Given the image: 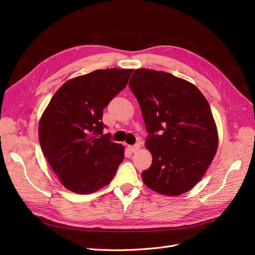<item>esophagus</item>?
Wrapping results in <instances>:
<instances>
[{
    "mask_svg": "<svg viewBox=\"0 0 255 255\" xmlns=\"http://www.w3.org/2000/svg\"><path fill=\"white\" fill-rule=\"evenodd\" d=\"M128 150H129L130 152H136L138 149L140 148V144H139V143H135V144H133V145H128Z\"/></svg>",
    "mask_w": 255,
    "mask_h": 255,
    "instance_id": "1",
    "label": "esophagus"
}]
</instances>
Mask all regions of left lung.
Listing matches in <instances>:
<instances>
[{"label": "left lung", "mask_w": 255, "mask_h": 255, "mask_svg": "<svg viewBox=\"0 0 255 255\" xmlns=\"http://www.w3.org/2000/svg\"><path fill=\"white\" fill-rule=\"evenodd\" d=\"M129 89L140 105L153 156L143 183L179 196L201 180L215 156L218 135L210 104L195 85L164 71L137 69Z\"/></svg>", "instance_id": "left-lung-1"}]
</instances>
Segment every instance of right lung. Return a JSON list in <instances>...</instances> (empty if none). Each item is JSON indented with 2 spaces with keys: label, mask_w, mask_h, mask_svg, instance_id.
I'll return each instance as SVG.
<instances>
[{
  "label": "right lung",
  "mask_w": 255,
  "mask_h": 255,
  "mask_svg": "<svg viewBox=\"0 0 255 255\" xmlns=\"http://www.w3.org/2000/svg\"><path fill=\"white\" fill-rule=\"evenodd\" d=\"M132 69L96 70L66 82L39 123L41 150L64 186L87 195L111 183L125 148L103 134V110L126 88Z\"/></svg>",
  "instance_id": "obj_1"
}]
</instances>
